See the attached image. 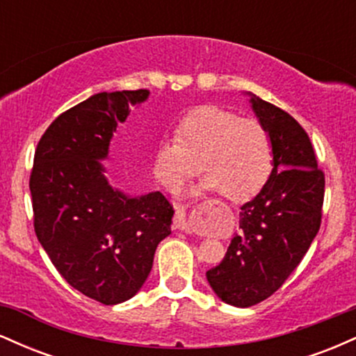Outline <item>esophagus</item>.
<instances>
[{"label": "esophagus", "mask_w": 356, "mask_h": 356, "mask_svg": "<svg viewBox=\"0 0 356 356\" xmlns=\"http://www.w3.org/2000/svg\"><path fill=\"white\" fill-rule=\"evenodd\" d=\"M174 226L175 229L191 232V226L186 220V207L184 206H175V218H174Z\"/></svg>", "instance_id": "1"}]
</instances>
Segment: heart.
Returning <instances> with one entry per match:
<instances>
[{
  "label": "heart",
  "mask_w": 356,
  "mask_h": 356,
  "mask_svg": "<svg viewBox=\"0 0 356 356\" xmlns=\"http://www.w3.org/2000/svg\"><path fill=\"white\" fill-rule=\"evenodd\" d=\"M273 140L254 118L216 105L191 110L174 129V138L155 147L154 175L174 192L195 174L207 175L204 191L220 192L229 202H244L266 186L273 170Z\"/></svg>",
  "instance_id": "heart-1"
}]
</instances>
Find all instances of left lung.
I'll list each match as a JSON object with an SVG mask.
<instances>
[{
    "label": "left lung",
    "mask_w": 356,
    "mask_h": 356,
    "mask_svg": "<svg viewBox=\"0 0 356 356\" xmlns=\"http://www.w3.org/2000/svg\"><path fill=\"white\" fill-rule=\"evenodd\" d=\"M249 95L273 140L271 177L241 207L243 231L206 273L216 295L239 308L264 301L295 271L320 229L325 197V174L306 130L288 112Z\"/></svg>",
    "instance_id": "obj_1"
}]
</instances>
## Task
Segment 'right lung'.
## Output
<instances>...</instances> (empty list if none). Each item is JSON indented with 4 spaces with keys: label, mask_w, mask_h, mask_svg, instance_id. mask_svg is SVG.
Masks as SVG:
<instances>
[{
    "label": "right lung",
    "mask_w": 356,
    "mask_h": 356,
    "mask_svg": "<svg viewBox=\"0 0 356 356\" xmlns=\"http://www.w3.org/2000/svg\"><path fill=\"white\" fill-rule=\"evenodd\" d=\"M149 90L102 92L44 130L30 175L36 238L68 284L102 305L130 300L170 234L174 209L161 192L113 189L100 161L130 108Z\"/></svg>",
    "instance_id": "add662e5"
}]
</instances>
